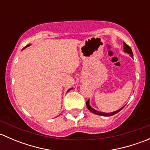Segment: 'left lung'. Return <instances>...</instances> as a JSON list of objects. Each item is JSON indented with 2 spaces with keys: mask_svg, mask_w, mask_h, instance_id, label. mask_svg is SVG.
<instances>
[{
  "mask_svg": "<svg viewBox=\"0 0 150 150\" xmlns=\"http://www.w3.org/2000/svg\"><path fill=\"white\" fill-rule=\"evenodd\" d=\"M123 49H124V52L125 53H128V54H129L130 55H131V57H133V52H132V50H131V48H130L129 46H128V45L126 44V43H125V42H123ZM86 106H87V108L88 109L89 111H91V112L94 113V114L96 115H102V116H112V115H114L117 114V112H119L120 111V110H122V108H123L125 106H123V107H121L120 109H119V110H116V111H114L112 112H99L98 111V110H96L95 109H93V107H91V106L90 105V99H88V102H86Z\"/></svg>",
  "mask_w": 150,
  "mask_h": 150,
  "instance_id": "obj_1",
  "label": "left lung"
}]
</instances>
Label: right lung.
I'll return each instance as SVG.
<instances>
[{
	"instance_id": "right-lung-1",
	"label": "right lung",
	"mask_w": 150,
	"mask_h": 150,
	"mask_svg": "<svg viewBox=\"0 0 150 150\" xmlns=\"http://www.w3.org/2000/svg\"><path fill=\"white\" fill-rule=\"evenodd\" d=\"M30 45H31V44H28V46H25V48H23V49H22V50H24V49H25V48H27V47L30 46ZM71 89H72V88H69V90H68V91H70V90H71Z\"/></svg>"
}]
</instances>
